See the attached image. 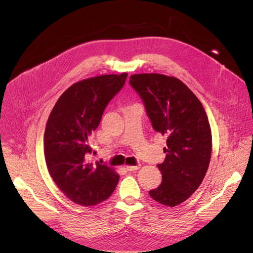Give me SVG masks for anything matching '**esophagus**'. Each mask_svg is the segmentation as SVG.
Here are the masks:
<instances>
[{"label": "esophagus", "mask_w": 253, "mask_h": 253, "mask_svg": "<svg viewBox=\"0 0 253 253\" xmlns=\"http://www.w3.org/2000/svg\"><path fill=\"white\" fill-rule=\"evenodd\" d=\"M141 167V165H136V166H130V165H126V169L128 171H134V170H138Z\"/></svg>", "instance_id": "1"}]
</instances>
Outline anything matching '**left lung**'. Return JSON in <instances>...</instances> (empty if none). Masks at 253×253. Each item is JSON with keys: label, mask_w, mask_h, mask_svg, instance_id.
I'll return each instance as SVG.
<instances>
[{"label": "left lung", "mask_w": 253, "mask_h": 253, "mask_svg": "<svg viewBox=\"0 0 253 253\" xmlns=\"http://www.w3.org/2000/svg\"><path fill=\"white\" fill-rule=\"evenodd\" d=\"M129 83L143 100L154 130L167 137L166 157L157 165L162 182L149 194L174 207L197 190L207 172L212 136L206 112L193 92L175 77L134 74Z\"/></svg>", "instance_id": "obj_1"}]
</instances>
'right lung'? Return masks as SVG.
I'll use <instances>...</instances> for the list:
<instances>
[{
    "mask_svg": "<svg viewBox=\"0 0 253 253\" xmlns=\"http://www.w3.org/2000/svg\"><path fill=\"white\" fill-rule=\"evenodd\" d=\"M128 74L101 75L79 81L58 99L48 118L44 153L48 171L71 201L92 206L109 198L119 174L89 160V139L110 100L122 89Z\"/></svg>",
    "mask_w": 253,
    "mask_h": 253,
    "instance_id": "1",
    "label": "right lung"
}]
</instances>
